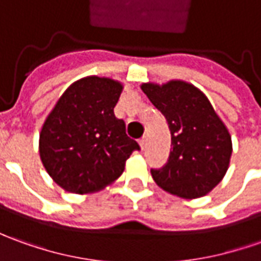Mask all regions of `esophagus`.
Returning <instances> with one entry per match:
<instances>
[{
  "mask_svg": "<svg viewBox=\"0 0 261 261\" xmlns=\"http://www.w3.org/2000/svg\"><path fill=\"white\" fill-rule=\"evenodd\" d=\"M138 143H140V147H141V148H143V150H144L145 144H147V138H145V137L140 138V141H138Z\"/></svg>",
  "mask_w": 261,
  "mask_h": 261,
  "instance_id": "34e87169",
  "label": "esophagus"
}]
</instances>
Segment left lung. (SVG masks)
Wrapping results in <instances>:
<instances>
[{
	"instance_id": "obj_1",
	"label": "left lung",
	"mask_w": 261,
	"mask_h": 261,
	"mask_svg": "<svg viewBox=\"0 0 261 261\" xmlns=\"http://www.w3.org/2000/svg\"><path fill=\"white\" fill-rule=\"evenodd\" d=\"M141 90L166 117L171 151L166 166L151 170L163 190L181 198L208 194L227 171L233 151L231 136L198 88L173 80L163 86L144 83Z\"/></svg>"
}]
</instances>
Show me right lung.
<instances>
[{
	"instance_id": "obj_1",
	"label": "right lung",
	"mask_w": 261,
	"mask_h": 261,
	"mask_svg": "<svg viewBox=\"0 0 261 261\" xmlns=\"http://www.w3.org/2000/svg\"><path fill=\"white\" fill-rule=\"evenodd\" d=\"M123 91L116 80L90 75L72 83L57 101L40 133V157L65 191L94 193L123 174L136 140L114 116Z\"/></svg>"
}]
</instances>
